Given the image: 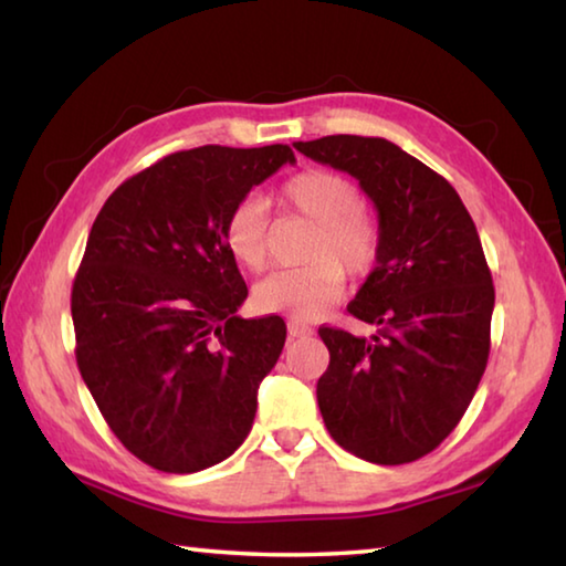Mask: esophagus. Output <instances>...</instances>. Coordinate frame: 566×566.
Listing matches in <instances>:
<instances>
[{
  "instance_id": "34e87169",
  "label": "esophagus",
  "mask_w": 566,
  "mask_h": 566,
  "mask_svg": "<svg viewBox=\"0 0 566 566\" xmlns=\"http://www.w3.org/2000/svg\"><path fill=\"white\" fill-rule=\"evenodd\" d=\"M289 333H291V338H305V335H313V328L308 323H303L298 318H291L289 321Z\"/></svg>"
}]
</instances>
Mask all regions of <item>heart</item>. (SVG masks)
I'll return each instance as SVG.
<instances>
[{
  "label": "heart",
  "instance_id": "b5f03b06",
  "mask_svg": "<svg viewBox=\"0 0 566 566\" xmlns=\"http://www.w3.org/2000/svg\"><path fill=\"white\" fill-rule=\"evenodd\" d=\"M281 201L315 223L305 248V265L265 275L253 289V305L263 313H289L298 321L321 315L338 298L345 274L368 275L380 253V233L363 211V196L350 178L333 171H303L285 181ZM223 241L245 271L268 263V213L261 198L238 201L223 226Z\"/></svg>",
  "mask_w": 566,
  "mask_h": 566
}]
</instances>
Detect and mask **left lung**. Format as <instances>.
<instances>
[{"label": "left lung", "instance_id": "obj_1", "mask_svg": "<svg viewBox=\"0 0 566 566\" xmlns=\"http://www.w3.org/2000/svg\"><path fill=\"white\" fill-rule=\"evenodd\" d=\"M303 156L355 176L378 208L380 253L348 313L378 333L323 325L331 365L318 408L355 458L405 464L458 428L488 368L492 273L454 188L378 136L295 142Z\"/></svg>", "mask_w": 566, "mask_h": 566}]
</instances>
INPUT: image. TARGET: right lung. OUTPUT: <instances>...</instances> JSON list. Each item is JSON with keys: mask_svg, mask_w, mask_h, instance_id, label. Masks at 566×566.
Instances as JSON below:
<instances>
[{"mask_svg": "<svg viewBox=\"0 0 566 566\" xmlns=\"http://www.w3.org/2000/svg\"><path fill=\"white\" fill-rule=\"evenodd\" d=\"M291 146H201L106 198L72 289L76 365L112 432L154 470L188 474L241 448L258 385L285 343L277 315L245 321L223 241L231 208Z\"/></svg>", "mask_w": 566, "mask_h": 566, "instance_id": "add662e5", "label": "right lung"}]
</instances>
